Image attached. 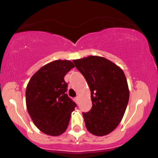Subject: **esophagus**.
Segmentation results:
<instances>
[{
    "label": "esophagus",
    "mask_w": 158,
    "mask_h": 158,
    "mask_svg": "<svg viewBox=\"0 0 158 158\" xmlns=\"http://www.w3.org/2000/svg\"><path fill=\"white\" fill-rule=\"evenodd\" d=\"M79 99H80L79 97H77L76 98H75V101H76V102H77V103H78V102H79Z\"/></svg>",
    "instance_id": "34e87169"
}]
</instances>
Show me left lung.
I'll list each match as a JSON object with an SVG mask.
<instances>
[{
    "label": "left lung",
    "instance_id": "1",
    "mask_svg": "<svg viewBox=\"0 0 158 158\" xmlns=\"http://www.w3.org/2000/svg\"><path fill=\"white\" fill-rule=\"evenodd\" d=\"M85 77L92 108L84 113L85 127L98 136L109 134L123 119L129 99V89L123 69L102 56H89L73 60Z\"/></svg>",
    "mask_w": 158,
    "mask_h": 158
}]
</instances>
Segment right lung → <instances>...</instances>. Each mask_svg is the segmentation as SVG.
<instances>
[{"instance_id":"right-lung-1","label":"right lung","mask_w":158,"mask_h":158,"mask_svg":"<svg viewBox=\"0 0 158 158\" xmlns=\"http://www.w3.org/2000/svg\"><path fill=\"white\" fill-rule=\"evenodd\" d=\"M75 67L69 60H55L40 68L27 85L26 106L40 131L56 136L67 130L76 104L66 94L65 75Z\"/></svg>"}]
</instances>
